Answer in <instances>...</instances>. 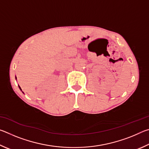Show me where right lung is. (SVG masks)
<instances>
[{
    "instance_id": "right-lung-1",
    "label": "right lung",
    "mask_w": 149,
    "mask_h": 149,
    "mask_svg": "<svg viewBox=\"0 0 149 149\" xmlns=\"http://www.w3.org/2000/svg\"><path fill=\"white\" fill-rule=\"evenodd\" d=\"M16 79H17V78H16ZM18 87H19V89L22 91V89H21V87H20L19 86V85H18ZM22 93H24V92H23V91H22Z\"/></svg>"
}]
</instances>
